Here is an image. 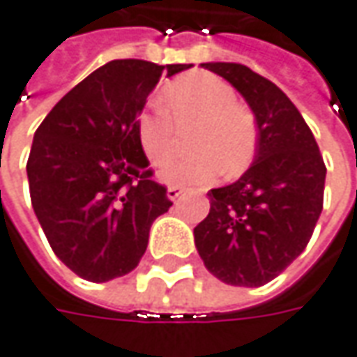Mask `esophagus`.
I'll list each match as a JSON object with an SVG mask.
<instances>
[{"mask_svg": "<svg viewBox=\"0 0 357 357\" xmlns=\"http://www.w3.org/2000/svg\"><path fill=\"white\" fill-rule=\"evenodd\" d=\"M181 194H183V190L178 188V185H169L167 188V199H172V202H176L178 197H181Z\"/></svg>", "mask_w": 357, "mask_h": 357, "instance_id": "esophagus-1", "label": "esophagus"}]
</instances>
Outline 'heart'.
<instances>
[{
  "label": "heart",
  "mask_w": 357,
  "mask_h": 357,
  "mask_svg": "<svg viewBox=\"0 0 357 357\" xmlns=\"http://www.w3.org/2000/svg\"><path fill=\"white\" fill-rule=\"evenodd\" d=\"M162 114H142L137 142L153 165H163L178 148V130L195 123L190 148L197 151L162 169V179L178 185H204L222 176H238L256 149V121L238 103L231 87L211 73H192L160 96Z\"/></svg>",
  "instance_id": "obj_1"
}]
</instances>
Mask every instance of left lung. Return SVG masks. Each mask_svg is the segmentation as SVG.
I'll return each instance as SVG.
<instances>
[{
  "mask_svg": "<svg viewBox=\"0 0 357 357\" xmlns=\"http://www.w3.org/2000/svg\"><path fill=\"white\" fill-rule=\"evenodd\" d=\"M236 87L257 123L256 160L238 181L208 192L197 254L218 280L259 287L302 254L324 208L326 163L286 93L241 63H202Z\"/></svg>",
  "mask_w": 357,
  "mask_h": 357,
  "instance_id": "8db88e82",
  "label": "left lung"
}]
</instances>
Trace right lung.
I'll use <instances>...</instances> for the list:
<instances>
[{"label":"right lung","instance_id":"1","mask_svg":"<svg viewBox=\"0 0 357 357\" xmlns=\"http://www.w3.org/2000/svg\"><path fill=\"white\" fill-rule=\"evenodd\" d=\"M188 68L114 59L57 101L33 135L31 206L55 256L87 282L130 273L153 220L172 206L135 128L160 77Z\"/></svg>","mask_w":357,"mask_h":357}]
</instances>
